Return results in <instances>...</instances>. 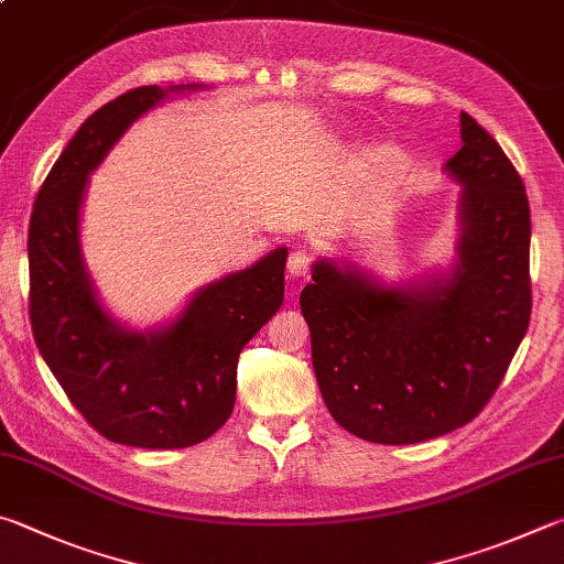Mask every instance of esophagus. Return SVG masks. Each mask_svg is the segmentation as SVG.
Wrapping results in <instances>:
<instances>
[{
    "label": "esophagus",
    "instance_id": "esophagus-1",
    "mask_svg": "<svg viewBox=\"0 0 564 564\" xmlns=\"http://www.w3.org/2000/svg\"><path fill=\"white\" fill-rule=\"evenodd\" d=\"M311 263H313V251L308 247L293 249L289 256V273L293 279H303V275L311 271Z\"/></svg>",
    "mask_w": 564,
    "mask_h": 564
}]
</instances>
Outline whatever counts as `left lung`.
I'll return each instance as SVG.
<instances>
[{
  "label": "left lung",
  "mask_w": 564,
  "mask_h": 564,
  "mask_svg": "<svg viewBox=\"0 0 564 564\" xmlns=\"http://www.w3.org/2000/svg\"><path fill=\"white\" fill-rule=\"evenodd\" d=\"M446 170L460 189L458 263L446 279L389 289L333 261L301 293L327 412L375 444H416L476 419L528 333L530 207L498 142L460 112Z\"/></svg>",
  "instance_id": "left-lung-1"
}]
</instances>
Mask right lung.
Returning <instances> with one entry per match:
<instances>
[{"mask_svg":"<svg viewBox=\"0 0 564 564\" xmlns=\"http://www.w3.org/2000/svg\"><path fill=\"white\" fill-rule=\"evenodd\" d=\"M197 86H170L184 90ZM167 98L132 88L86 118L36 194L29 224V315L41 357L86 422L116 444L184 448L219 432L237 362L283 303L285 249L194 293L162 330H128L104 311L80 253V202L132 120Z\"/></svg>","mask_w":564,"mask_h":564,"instance_id":"right-lung-1","label":"right lung"}]
</instances>
